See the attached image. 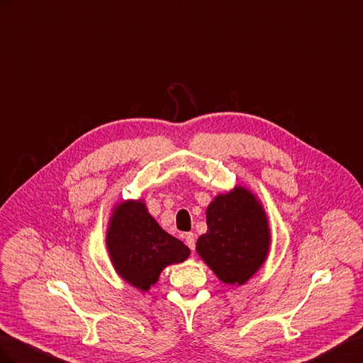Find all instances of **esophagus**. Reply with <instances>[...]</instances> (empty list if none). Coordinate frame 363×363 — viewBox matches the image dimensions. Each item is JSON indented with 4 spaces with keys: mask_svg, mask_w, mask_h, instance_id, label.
<instances>
[{
    "mask_svg": "<svg viewBox=\"0 0 363 363\" xmlns=\"http://www.w3.org/2000/svg\"><path fill=\"white\" fill-rule=\"evenodd\" d=\"M185 243H187V246L193 251L194 246H196V235L193 233L185 234Z\"/></svg>",
    "mask_w": 363,
    "mask_h": 363,
    "instance_id": "esophagus-1",
    "label": "esophagus"
}]
</instances>
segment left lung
<instances>
[{"mask_svg": "<svg viewBox=\"0 0 363 363\" xmlns=\"http://www.w3.org/2000/svg\"><path fill=\"white\" fill-rule=\"evenodd\" d=\"M206 226L196 242V252L225 284H245L264 264L271 247L262 202L251 190L237 185L206 206Z\"/></svg>", "mask_w": 363, "mask_h": 363, "instance_id": "8db88e82", "label": "left lung"}]
</instances>
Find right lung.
I'll use <instances>...</instances> for the list:
<instances>
[{"label": "right lung", "mask_w": 363, "mask_h": 363, "mask_svg": "<svg viewBox=\"0 0 363 363\" xmlns=\"http://www.w3.org/2000/svg\"><path fill=\"white\" fill-rule=\"evenodd\" d=\"M106 247L116 272L141 292L158 283L164 267L182 263L190 255L189 247L165 233L149 214L143 199L113 206Z\"/></svg>", "instance_id": "obj_1"}]
</instances>
